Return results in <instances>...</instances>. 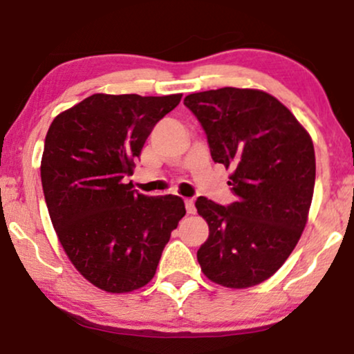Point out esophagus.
<instances>
[{"mask_svg": "<svg viewBox=\"0 0 354 354\" xmlns=\"http://www.w3.org/2000/svg\"><path fill=\"white\" fill-rule=\"evenodd\" d=\"M185 206H186V211H188V214L196 213V206H194L193 200H185Z\"/></svg>", "mask_w": 354, "mask_h": 354, "instance_id": "obj_1", "label": "esophagus"}]
</instances>
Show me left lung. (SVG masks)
Segmentation results:
<instances>
[{
  "instance_id": "obj_1",
  "label": "left lung",
  "mask_w": 354,
  "mask_h": 354,
  "mask_svg": "<svg viewBox=\"0 0 354 354\" xmlns=\"http://www.w3.org/2000/svg\"><path fill=\"white\" fill-rule=\"evenodd\" d=\"M185 104L205 129L214 163L233 169L228 185L236 194L228 206L196 200L209 228L198 263L221 286H256L283 266L306 226L316 176L311 136L261 89H209Z\"/></svg>"
}]
</instances>
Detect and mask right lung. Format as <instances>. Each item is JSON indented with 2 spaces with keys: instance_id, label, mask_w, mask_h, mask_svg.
<instances>
[{
  "instance_id": "1",
  "label": "right lung",
  "mask_w": 354,
  "mask_h": 354,
  "mask_svg": "<svg viewBox=\"0 0 354 354\" xmlns=\"http://www.w3.org/2000/svg\"><path fill=\"white\" fill-rule=\"evenodd\" d=\"M180 101L96 93L48 129L41 183L51 223L73 266L108 293L151 281L186 214L180 196H145L126 183L154 124Z\"/></svg>"
}]
</instances>
